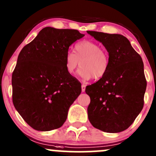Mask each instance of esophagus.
I'll return each instance as SVG.
<instances>
[{"label": "esophagus", "instance_id": "34e87169", "mask_svg": "<svg viewBox=\"0 0 156 156\" xmlns=\"http://www.w3.org/2000/svg\"><path fill=\"white\" fill-rule=\"evenodd\" d=\"M85 89H86V86L84 85V84H82V86H81V91H82V92H85Z\"/></svg>", "mask_w": 156, "mask_h": 156}]
</instances>
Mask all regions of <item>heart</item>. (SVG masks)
<instances>
[{"instance_id":"b5f03b06","label":"heart","mask_w":156,"mask_h":156,"mask_svg":"<svg viewBox=\"0 0 156 156\" xmlns=\"http://www.w3.org/2000/svg\"><path fill=\"white\" fill-rule=\"evenodd\" d=\"M81 68L78 75L83 80H99L106 74L109 67L108 53L101 46L92 41L83 40L74 47V53L68 52L65 55V68L72 75L78 66Z\"/></svg>"}]
</instances>
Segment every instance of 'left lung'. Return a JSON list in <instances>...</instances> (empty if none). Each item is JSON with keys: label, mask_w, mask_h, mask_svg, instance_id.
I'll use <instances>...</instances> for the list:
<instances>
[{"label": "left lung", "mask_w": 156, "mask_h": 156, "mask_svg": "<svg viewBox=\"0 0 156 156\" xmlns=\"http://www.w3.org/2000/svg\"><path fill=\"white\" fill-rule=\"evenodd\" d=\"M87 33L104 45L109 55L106 74L86 87L90 97L89 120L102 131L119 133L129 128L144 106L147 87L144 64L124 36Z\"/></svg>", "instance_id": "1"}]
</instances>
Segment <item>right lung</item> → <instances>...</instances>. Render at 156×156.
Segmentation results:
<instances>
[{
  "mask_svg": "<svg viewBox=\"0 0 156 156\" xmlns=\"http://www.w3.org/2000/svg\"><path fill=\"white\" fill-rule=\"evenodd\" d=\"M83 37L78 30L45 27L21 50L12 73V101L34 129L62 127L81 92V84L66 70L65 55Z\"/></svg>",
  "mask_w": 156,
  "mask_h": 156,
  "instance_id": "add662e5",
  "label": "right lung"
}]
</instances>
